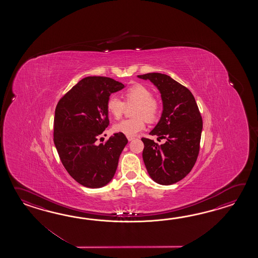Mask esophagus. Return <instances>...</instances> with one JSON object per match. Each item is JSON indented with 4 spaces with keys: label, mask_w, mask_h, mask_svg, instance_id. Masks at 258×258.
I'll use <instances>...</instances> for the list:
<instances>
[{
    "label": "esophagus",
    "mask_w": 258,
    "mask_h": 258,
    "mask_svg": "<svg viewBox=\"0 0 258 258\" xmlns=\"http://www.w3.org/2000/svg\"><path fill=\"white\" fill-rule=\"evenodd\" d=\"M127 139H128L129 141H132L133 139H135V137H127Z\"/></svg>",
    "instance_id": "34e87169"
}]
</instances>
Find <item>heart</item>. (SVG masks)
Returning a JSON list of instances; mask_svg holds the SVG:
<instances>
[{
  "instance_id": "obj_1",
  "label": "heart",
  "mask_w": 258,
  "mask_h": 258,
  "mask_svg": "<svg viewBox=\"0 0 258 258\" xmlns=\"http://www.w3.org/2000/svg\"><path fill=\"white\" fill-rule=\"evenodd\" d=\"M123 100L115 96H110L107 99L106 109L109 115L119 120L125 108L129 105L136 104L133 110V115L135 118L126 119L116 123L113 130L121 133L127 137L136 136L137 133L143 131L146 127V120L155 121L160 112V103L159 100L153 97L152 91L142 84H135L123 90Z\"/></svg>"
}]
</instances>
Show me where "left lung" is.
Returning <instances> with one entry per match:
<instances>
[{
  "instance_id": "left-lung-1",
  "label": "left lung",
  "mask_w": 258,
  "mask_h": 258,
  "mask_svg": "<svg viewBox=\"0 0 258 258\" xmlns=\"http://www.w3.org/2000/svg\"><path fill=\"white\" fill-rule=\"evenodd\" d=\"M159 88L163 111L149 135L166 139L162 145L143 137V160L148 174L159 184L181 181L196 164L200 150L203 120L191 91L171 77L159 73L137 76Z\"/></svg>"
}]
</instances>
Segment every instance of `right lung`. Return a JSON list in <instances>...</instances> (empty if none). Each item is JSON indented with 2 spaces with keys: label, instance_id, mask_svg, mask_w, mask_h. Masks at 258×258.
I'll return each mask as SVG.
<instances>
[{
  "label": "right lung",
  "instance_id": "obj_1",
  "mask_svg": "<svg viewBox=\"0 0 258 258\" xmlns=\"http://www.w3.org/2000/svg\"><path fill=\"white\" fill-rule=\"evenodd\" d=\"M123 88L110 77H85L56 106L55 147L67 172L83 186H104L115 174L126 137L116 133L103 144L97 141L110 122L107 99Z\"/></svg>",
  "mask_w": 258,
  "mask_h": 258
}]
</instances>
